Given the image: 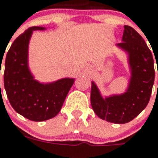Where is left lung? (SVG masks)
Listing matches in <instances>:
<instances>
[{
    "label": "left lung",
    "mask_w": 158,
    "mask_h": 158,
    "mask_svg": "<svg viewBox=\"0 0 158 158\" xmlns=\"http://www.w3.org/2000/svg\"><path fill=\"white\" fill-rule=\"evenodd\" d=\"M115 46L127 55L130 73L127 88L122 94L102 97L97 84L92 81L90 99L99 118L125 124L135 119L149 102L155 79L154 60L143 38L130 26H124L122 43Z\"/></svg>",
    "instance_id": "1"
}]
</instances>
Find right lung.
Segmentation results:
<instances>
[{
  "instance_id": "obj_1",
  "label": "right lung",
  "mask_w": 158,
  "mask_h": 158,
  "mask_svg": "<svg viewBox=\"0 0 158 158\" xmlns=\"http://www.w3.org/2000/svg\"><path fill=\"white\" fill-rule=\"evenodd\" d=\"M44 27H32L20 34L6 54L4 86L9 102L16 112L33 121H44L60 112L74 78H63L50 83L35 79L28 64V47L33 31Z\"/></svg>"
}]
</instances>
